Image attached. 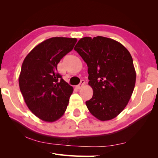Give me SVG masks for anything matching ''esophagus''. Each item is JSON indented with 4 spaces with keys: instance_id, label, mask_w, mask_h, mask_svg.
I'll return each mask as SVG.
<instances>
[{
    "instance_id": "1",
    "label": "esophagus",
    "mask_w": 158,
    "mask_h": 158,
    "mask_svg": "<svg viewBox=\"0 0 158 158\" xmlns=\"http://www.w3.org/2000/svg\"><path fill=\"white\" fill-rule=\"evenodd\" d=\"M84 84H85V81H84V80H82V81H81V82H80L79 84L77 85L76 86V88H77V89H81V88H82V87H83V85H84Z\"/></svg>"
}]
</instances>
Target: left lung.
Masks as SVG:
<instances>
[{
  "label": "left lung",
  "instance_id": "8db88e82",
  "mask_svg": "<svg viewBox=\"0 0 158 158\" xmlns=\"http://www.w3.org/2000/svg\"><path fill=\"white\" fill-rule=\"evenodd\" d=\"M74 49L88 65L92 98L85 102L89 112L100 121L115 118L128 103L136 83L132 58L115 40L98 36L83 37Z\"/></svg>",
  "mask_w": 158,
  "mask_h": 158
}]
</instances>
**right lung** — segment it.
I'll list each match as a JSON object with an SVG mask.
<instances>
[{"mask_svg":"<svg viewBox=\"0 0 158 158\" xmlns=\"http://www.w3.org/2000/svg\"><path fill=\"white\" fill-rule=\"evenodd\" d=\"M77 39L53 37L39 43L22 63L19 85L32 113L53 122L66 111L73 88L57 72V65L72 51Z\"/></svg>","mask_w":158,"mask_h":158,"instance_id":"add662e5","label":"right lung"}]
</instances>
